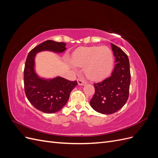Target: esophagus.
Segmentation results:
<instances>
[{
    "mask_svg": "<svg viewBox=\"0 0 158 158\" xmlns=\"http://www.w3.org/2000/svg\"><path fill=\"white\" fill-rule=\"evenodd\" d=\"M77 82L79 85H84L86 84V82H85V81L82 79H78Z\"/></svg>",
    "mask_w": 158,
    "mask_h": 158,
    "instance_id": "1",
    "label": "esophagus"
}]
</instances>
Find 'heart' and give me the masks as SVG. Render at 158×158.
I'll return each mask as SVG.
<instances>
[{"instance_id":"heart-1","label":"heart","mask_w":158,"mask_h":158,"mask_svg":"<svg viewBox=\"0 0 158 158\" xmlns=\"http://www.w3.org/2000/svg\"><path fill=\"white\" fill-rule=\"evenodd\" d=\"M113 54L106 46L85 47L76 50L72 57V64L84 67V73L89 80H102L111 73L113 66Z\"/></svg>"}]
</instances>
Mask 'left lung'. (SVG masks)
<instances>
[{"mask_svg":"<svg viewBox=\"0 0 158 158\" xmlns=\"http://www.w3.org/2000/svg\"><path fill=\"white\" fill-rule=\"evenodd\" d=\"M115 57L114 69L110 77L94 84L95 94L90 106L95 111L109 114L118 111L128 98L131 84L128 57L121 49L111 44Z\"/></svg>","mask_w":158,"mask_h":158,"instance_id":"1","label":"left lung"}]
</instances>
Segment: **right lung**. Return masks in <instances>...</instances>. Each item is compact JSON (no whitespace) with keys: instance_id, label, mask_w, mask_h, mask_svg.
I'll list each match as a JSON object with an SVG mask.
<instances>
[{"instance_id":"obj_1","label":"right lung","mask_w":158,"mask_h":158,"mask_svg":"<svg viewBox=\"0 0 158 158\" xmlns=\"http://www.w3.org/2000/svg\"><path fill=\"white\" fill-rule=\"evenodd\" d=\"M65 46L63 42L47 40L33 48L27 56L23 72L26 97L33 107L45 113H54L63 108L78 83L60 76L53 78L40 77L35 70V56L38 52L45 51L61 53L66 49Z\"/></svg>"}]
</instances>
